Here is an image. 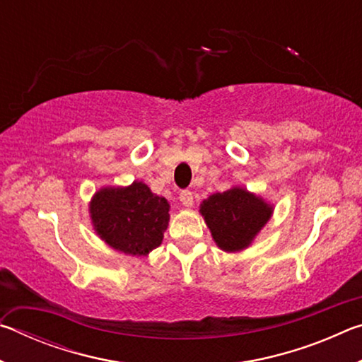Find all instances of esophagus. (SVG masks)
I'll list each match as a JSON object with an SVG mask.
<instances>
[{"label": "esophagus", "instance_id": "obj_1", "mask_svg": "<svg viewBox=\"0 0 362 362\" xmlns=\"http://www.w3.org/2000/svg\"><path fill=\"white\" fill-rule=\"evenodd\" d=\"M179 198H180V203L185 206V207H192L193 203H194V201H193V193L189 192V189H183Z\"/></svg>", "mask_w": 362, "mask_h": 362}]
</instances>
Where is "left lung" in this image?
Wrapping results in <instances>:
<instances>
[{
  "label": "left lung",
  "instance_id": "8db88e82",
  "mask_svg": "<svg viewBox=\"0 0 362 362\" xmlns=\"http://www.w3.org/2000/svg\"><path fill=\"white\" fill-rule=\"evenodd\" d=\"M217 246L225 252H240L250 246L273 214V206L241 187L214 193L199 206Z\"/></svg>",
  "mask_w": 362,
  "mask_h": 362
}]
</instances>
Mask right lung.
Segmentation results:
<instances>
[{"label": "right lung", "instance_id": "obj_1", "mask_svg": "<svg viewBox=\"0 0 362 362\" xmlns=\"http://www.w3.org/2000/svg\"><path fill=\"white\" fill-rule=\"evenodd\" d=\"M166 198L151 193L144 182L105 187L89 204L94 230L110 247L129 255H146L163 243L169 223Z\"/></svg>", "mask_w": 362, "mask_h": 362}]
</instances>
